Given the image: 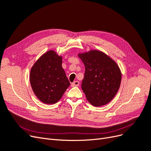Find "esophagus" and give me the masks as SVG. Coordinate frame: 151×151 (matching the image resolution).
Returning <instances> with one entry per match:
<instances>
[{
    "label": "esophagus",
    "instance_id": "1",
    "mask_svg": "<svg viewBox=\"0 0 151 151\" xmlns=\"http://www.w3.org/2000/svg\"><path fill=\"white\" fill-rule=\"evenodd\" d=\"M79 85V81H74V83H72V84H71V86H72V87H74V86H78Z\"/></svg>",
    "mask_w": 151,
    "mask_h": 151
}]
</instances>
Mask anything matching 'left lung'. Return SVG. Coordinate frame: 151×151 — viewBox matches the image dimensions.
<instances>
[{"mask_svg": "<svg viewBox=\"0 0 151 151\" xmlns=\"http://www.w3.org/2000/svg\"><path fill=\"white\" fill-rule=\"evenodd\" d=\"M85 65L81 88L87 100L94 106L110 102L120 88L122 72L116 62L98 50L79 53Z\"/></svg>", "mask_w": 151, "mask_h": 151, "instance_id": "1", "label": "left lung"}]
</instances>
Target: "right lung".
<instances>
[{
  "mask_svg": "<svg viewBox=\"0 0 151 151\" xmlns=\"http://www.w3.org/2000/svg\"><path fill=\"white\" fill-rule=\"evenodd\" d=\"M62 64V56L52 50L43 54L31 68V88L45 104L57 103L70 84Z\"/></svg>",
  "mask_w": 151,
  "mask_h": 151,
  "instance_id": "1",
  "label": "right lung"
}]
</instances>
